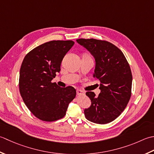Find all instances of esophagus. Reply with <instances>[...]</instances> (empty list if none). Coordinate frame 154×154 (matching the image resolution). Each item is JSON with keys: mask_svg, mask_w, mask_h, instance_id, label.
Segmentation results:
<instances>
[{"mask_svg": "<svg viewBox=\"0 0 154 154\" xmlns=\"http://www.w3.org/2000/svg\"><path fill=\"white\" fill-rule=\"evenodd\" d=\"M76 94H77V95H81V94H83L84 92H83V91H82L81 90L77 89L76 90Z\"/></svg>", "mask_w": 154, "mask_h": 154, "instance_id": "esophagus-1", "label": "esophagus"}]
</instances>
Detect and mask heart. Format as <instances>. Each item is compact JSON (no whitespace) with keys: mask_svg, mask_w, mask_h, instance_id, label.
<instances>
[{"mask_svg":"<svg viewBox=\"0 0 154 154\" xmlns=\"http://www.w3.org/2000/svg\"><path fill=\"white\" fill-rule=\"evenodd\" d=\"M83 58H90V56L89 55H88V54H84V56H83Z\"/></svg>","mask_w":154,"mask_h":154,"instance_id":"heart-1","label":"heart"}]
</instances>
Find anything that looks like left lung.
Returning a JSON list of instances; mask_svg holds the SVG:
<instances>
[{
	"label": "left lung",
	"mask_w": 154,
	"mask_h": 154,
	"mask_svg": "<svg viewBox=\"0 0 154 154\" xmlns=\"http://www.w3.org/2000/svg\"><path fill=\"white\" fill-rule=\"evenodd\" d=\"M76 41L94 58L93 77L100 81L98 96L93 92L86 93L91 106L84 109V115L94 123H109L122 114L130 99L132 75L130 65L123 52L110 42L94 38Z\"/></svg>",
	"instance_id": "obj_1"
}]
</instances>
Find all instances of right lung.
I'll return each instance as SVG.
<instances>
[{"label": "right lung", "mask_w": 154, "mask_h": 154, "mask_svg": "<svg viewBox=\"0 0 154 154\" xmlns=\"http://www.w3.org/2000/svg\"><path fill=\"white\" fill-rule=\"evenodd\" d=\"M72 40H52L36 47L25 56L19 76V90L29 110L40 120L53 122L63 118L76 91L61 88L51 81L60 71Z\"/></svg>", "instance_id": "1"}]
</instances>
